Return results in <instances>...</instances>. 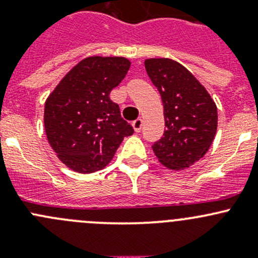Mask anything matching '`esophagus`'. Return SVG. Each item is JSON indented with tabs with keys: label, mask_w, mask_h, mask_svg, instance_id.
<instances>
[{
	"label": "esophagus",
	"mask_w": 258,
	"mask_h": 258,
	"mask_svg": "<svg viewBox=\"0 0 258 258\" xmlns=\"http://www.w3.org/2000/svg\"><path fill=\"white\" fill-rule=\"evenodd\" d=\"M132 126H134L135 131L140 132V131H141V128H142V119L141 118L135 119V121L132 122Z\"/></svg>",
	"instance_id": "esophagus-1"
}]
</instances>
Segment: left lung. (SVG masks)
<instances>
[{
  "label": "left lung",
  "mask_w": 258,
  "mask_h": 258,
  "mask_svg": "<svg viewBox=\"0 0 258 258\" xmlns=\"http://www.w3.org/2000/svg\"><path fill=\"white\" fill-rule=\"evenodd\" d=\"M145 67L162 98L166 126L152 150L163 166L184 170L204 157L212 145L217 107L206 88L178 62L150 58Z\"/></svg>",
  "instance_id": "1"
}]
</instances>
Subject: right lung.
Listing matches in <instances>:
<instances>
[{"label": "right lung", "instance_id": "right-lung-1", "mask_svg": "<svg viewBox=\"0 0 258 258\" xmlns=\"http://www.w3.org/2000/svg\"><path fill=\"white\" fill-rule=\"evenodd\" d=\"M123 57H87L57 85L45 103V131L59 160L80 173L102 170L134 128L110 93L127 75Z\"/></svg>", "mask_w": 258, "mask_h": 258}]
</instances>
